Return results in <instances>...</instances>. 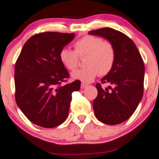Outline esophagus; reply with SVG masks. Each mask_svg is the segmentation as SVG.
<instances>
[{"label":"esophagus","instance_id":"1","mask_svg":"<svg viewBox=\"0 0 159 159\" xmlns=\"http://www.w3.org/2000/svg\"><path fill=\"white\" fill-rule=\"evenodd\" d=\"M87 87H88V84H86L81 83V89H84V88H87Z\"/></svg>","mask_w":159,"mask_h":159}]
</instances>
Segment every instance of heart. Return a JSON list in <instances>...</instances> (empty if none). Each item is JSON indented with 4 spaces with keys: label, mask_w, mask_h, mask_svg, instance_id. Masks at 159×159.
<instances>
[{
    "label": "heart",
    "mask_w": 159,
    "mask_h": 159,
    "mask_svg": "<svg viewBox=\"0 0 159 159\" xmlns=\"http://www.w3.org/2000/svg\"><path fill=\"white\" fill-rule=\"evenodd\" d=\"M85 55L86 67L74 71L71 76L73 79L89 83L98 74L106 75L111 70L116 61V48L111 41L97 36L86 35L76 41L75 51L64 48L60 50L59 57L66 69L74 70L78 66V56Z\"/></svg>",
    "instance_id": "1"
}]
</instances>
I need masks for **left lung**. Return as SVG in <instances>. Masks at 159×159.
I'll return each instance as SVG.
<instances>
[{
  "label": "left lung",
  "instance_id": "obj_1",
  "mask_svg": "<svg viewBox=\"0 0 159 159\" xmlns=\"http://www.w3.org/2000/svg\"><path fill=\"white\" fill-rule=\"evenodd\" d=\"M111 41L116 48V61L111 70L101 79L111 89L96 84L98 94L93 100L94 114L106 125H118L128 120L138 106L143 94L145 67L135 43L126 34L111 28L90 31Z\"/></svg>",
  "mask_w": 159,
  "mask_h": 159
}]
</instances>
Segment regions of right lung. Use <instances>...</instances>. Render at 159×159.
<instances>
[{"label":"right lung","instance_id":"add662e5","mask_svg":"<svg viewBox=\"0 0 159 159\" xmlns=\"http://www.w3.org/2000/svg\"><path fill=\"white\" fill-rule=\"evenodd\" d=\"M74 38V33H40L21 50L15 65L16 102L34 125L52 128L67 118L71 93L79 90L81 83L77 80L62 85L69 74L59 54Z\"/></svg>","mask_w":159,"mask_h":159}]
</instances>
